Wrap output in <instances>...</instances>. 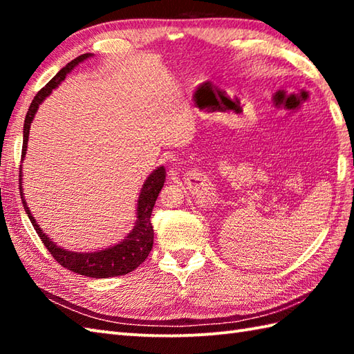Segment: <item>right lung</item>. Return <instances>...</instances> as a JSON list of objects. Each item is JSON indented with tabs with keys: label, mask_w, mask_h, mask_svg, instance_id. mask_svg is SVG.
Instances as JSON below:
<instances>
[{
	"label": "right lung",
	"mask_w": 354,
	"mask_h": 354,
	"mask_svg": "<svg viewBox=\"0 0 354 354\" xmlns=\"http://www.w3.org/2000/svg\"><path fill=\"white\" fill-rule=\"evenodd\" d=\"M89 56H93L91 53H85V55H80L70 64H66L64 68L35 95V99L32 104H30L26 115L24 140H22L21 158L26 156L30 124L33 122V117L36 114L37 108H39V104L45 100V97H48L51 94L53 89L61 84V82L66 77V74H68L74 66L79 65L80 62H84ZM21 175L22 171H19V187L22 185ZM164 181H165V169L158 167L152 175L146 179L145 185H142L140 198H138V204H137L138 205L137 222H135V227L131 234L118 245H114L108 248V250L97 251V252H82V254L70 252V251L62 250V248H59L56 243H53L51 240L44 234L41 227L36 223L32 213H30V209L24 201V194H22V187H21V199H22V205H24V209L28 214V219L37 232V236L41 237L42 243L50 251L53 257H55V260L59 263V265L71 270V272H76L85 277L108 278V277L129 274L147 259V255L153 246V227L152 223H150V216H152L155 201L162 189Z\"/></svg>",
	"instance_id": "add662e5"
}]
</instances>
